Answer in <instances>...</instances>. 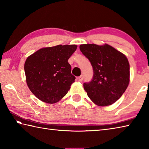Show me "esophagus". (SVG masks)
I'll return each instance as SVG.
<instances>
[{
	"instance_id": "obj_1",
	"label": "esophagus",
	"mask_w": 149,
	"mask_h": 149,
	"mask_svg": "<svg viewBox=\"0 0 149 149\" xmlns=\"http://www.w3.org/2000/svg\"><path fill=\"white\" fill-rule=\"evenodd\" d=\"M83 75H81V76H79V77H77V79H78V81H80V82H81L82 81H83Z\"/></svg>"
}]
</instances>
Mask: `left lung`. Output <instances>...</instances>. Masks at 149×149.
Returning <instances> with one entry per match:
<instances>
[{
  "instance_id": "left-lung-1",
  "label": "left lung",
  "mask_w": 149,
  "mask_h": 149,
  "mask_svg": "<svg viewBox=\"0 0 149 149\" xmlns=\"http://www.w3.org/2000/svg\"><path fill=\"white\" fill-rule=\"evenodd\" d=\"M79 49L93 70L92 80L83 84L88 97L99 106L111 105L121 97L129 83L127 57L107 44H83Z\"/></svg>"
}]
</instances>
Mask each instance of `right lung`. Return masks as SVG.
<instances>
[{"label": "right lung", "mask_w": 149, "mask_h": 149, "mask_svg": "<svg viewBox=\"0 0 149 149\" xmlns=\"http://www.w3.org/2000/svg\"><path fill=\"white\" fill-rule=\"evenodd\" d=\"M77 47L76 45L45 47L27 58L24 65L27 84L38 99L54 104L68 93L75 79L68 60Z\"/></svg>", "instance_id": "1"}]
</instances>
